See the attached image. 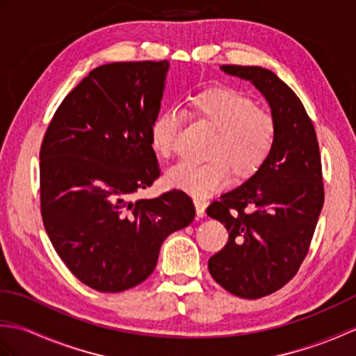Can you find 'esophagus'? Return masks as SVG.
Wrapping results in <instances>:
<instances>
[{"label": "esophagus", "instance_id": "obj_1", "mask_svg": "<svg viewBox=\"0 0 356 356\" xmlns=\"http://www.w3.org/2000/svg\"><path fill=\"white\" fill-rule=\"evenodd\" d=\"M194 205H195V213H197V217H205L207 203L199 200V199H195V200H194Z\"/></svg>", "mask_w": 356, "mask_h": 356}]
</instances>
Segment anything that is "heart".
Instances as JSON below:
<instances>
[{
    "instance_id": "heart-1",
    "label": "heart",
    "mask_w": 356,
    "mask_h": 356,
    "mask_svg": "<svg viewBox=\"0 0 356 356\" xmlns=\"http://www.w3.org/2000/svg\"><path fill=\"white\" fill-rule=\"evenodd\" d=\"M188 113L216 131L207 157L209 162L193 165L180 162L165 174V182L197 199H207L229 182V170L246 179L266 162L275 143L277 125L269 111L240 90L211 87L188 101ZM180 115L174 110L159 113L149 128L151 147L161 157L176 149Z\"/></svg>"
}]
</instances>
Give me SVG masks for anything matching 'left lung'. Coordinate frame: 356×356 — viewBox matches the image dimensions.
I'll return each instance as SVG.
<instances>
[{"label":"left lung","mask_w":356,"mask_h":356,"mask_svg":"<svg viewBox=\"0 0 356 356\" xmlns=\"http://www.w3.org/2000/svg\"><path fill=\"white\" fill-rule=\"evenodd\" d=\"M220 69L251 82L277 125L266 162L207 209L229 232L208 261L209 274L228 292L255 300L282 289L305 260L324 203L321 157L311 118L275 73L255 65Z\"/></svg>","instance_id":"1"}]
</instances>
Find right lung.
I'll list each match as a JSON object with an SVG mask.
<instances>
[{
	"label": "right lung",
	"instance_id": "1",
	"mask_svg": "<svg viewBox=\"0 0 356 356\" xmlns=\"http://www.w3.org/2000/svg\"><path fill=\"white\" fill-rule=\"evenodd\" d=\"M168 69V61L96 67L65 96L44 136V228L72 274L99 292L147 280L163 240L194 220L184 191L134 199L161 176L149 128Z\"/></svg>",
	"mask_w": 356,
	"mask_h": 356
}]
</instances>
